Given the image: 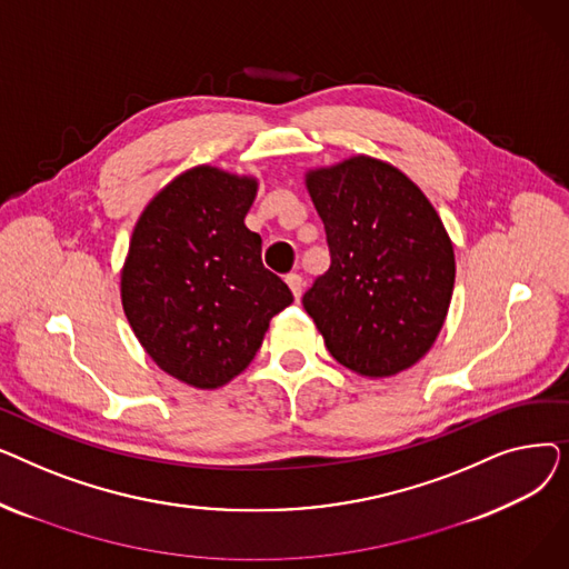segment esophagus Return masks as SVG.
Segmentation results:
<instances>
[{
	"mask_svg": "<svg viewBox=\"0 0 569 569\" xmlns=\"http://www.w3.org/2000/svg\"><path fill=\"white\" fill-rule=\"evenodd\" d=\"M286 283H288V288H290V292H292L295 300L300 302L302 290H305V281H302V277H300V274H288V277H286Z\"/></svg>",
	"mask_w": 569,
	"mask_h": 569,
	"instance_id": "obj_1",
	"label": "esophagus"
}]
</instances>
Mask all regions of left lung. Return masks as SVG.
<instances>
[{
    "mask_svg": "<svg viewBox=\"0 0 569 569\" xmlns=\"http://www.w3.org/2000/svg\"><path fill=\"white\" fill-rule=\"evenodd\" d=\"M305 184L332 253L302 297L327 350L371 380L410 369L436 343L455 290L436 207L403 170L367 154L311 168Z\"/></svg>",
    "mask_w": 569,
    "mask_h": 569,
    "instance_id": "8db88e82",
    "label": "left lung"
}]
</instances>
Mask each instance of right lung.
Segmentation results:
<instances>
[{
  "mask_svg": "<svg viewBox=\"0 0 569 569\" xmlns=\"http://www.w3.org/2000/svg\"><path fill=\"white\" fill-rule=\"evenodd\" d=\"M258 177L219 166L179 172L142 209L119 274L124 316L144 352L196 390H219L292 302L244 223Z\"/></svg>",
  "mask_w": 569,
  "mask_h": 569,
  "instance_id": "obj_1",
  "label": "right lung"
}]
</instances>
